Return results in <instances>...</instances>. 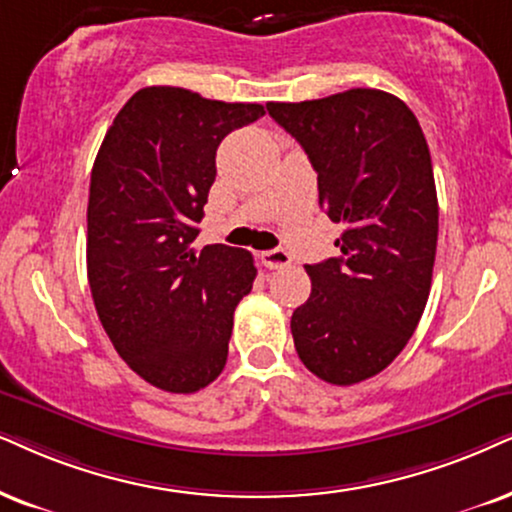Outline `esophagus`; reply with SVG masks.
<instances>
[{
	"instance_id": "34e87169",
	"label": "esophagus",
	"mask_w": 512,
	"mask_h": 512,
	"mask_svg": "<svg viewBox=\"0 0 512 512\" xmlns=\"http://www.w3.org/2000/svg\"><path fill=\"white\" fill-rule=\"evenodd\" d=\"M260 257H262V264H264V267H269V269H281V267H288V264L293 262V257H290L288 252H286V250H281V248L264 250Z\"/></svg>"
}]
</instances>
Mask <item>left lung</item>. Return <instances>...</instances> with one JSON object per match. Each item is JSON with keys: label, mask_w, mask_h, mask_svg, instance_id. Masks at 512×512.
<instances>
[{"label": "left lung", "mask_w": 512, "mask_h": 512, "mask_svg": "<svg viewBox=\"0 0 512 512\" xmlns=\"http://www.w3.org/2000/svg\"><path fill=\"white\" fill-rule=\"evenodd\" d=\"M319 174V205L345 224L338 257L307 264L312 295L290 319L297 357L331 385L397 359L430 295L437 189L416 115L380 89L267 103Z\"/></svg>", "instance_id": "obj_1"}]
</instances>
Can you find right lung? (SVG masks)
Returning <instances> with one entry per match:
<instances>
[{
    "label": "right lung",
    "mask_w": 512,
    "mask_h": 512,
    "mask_svg": "<svg viewBox=\"0 0 512 512\" xmlns=\"http://www.w3.org/2000/svg\"><path fill=\"white\" fill-rule=\"evenodd\" d=\"M264 115L260 103L146 87L96 153L87 276L103 331L134 373L165 392L203 390L229 357L238 302L257 269L248 250L191 243L217 177V146Z\"/></svg>",
    "instance_id": "right-lung-1"
}]
</instances>
